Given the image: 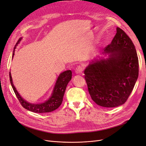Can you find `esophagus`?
I'll return each instance as SVG.
<instances>
[{"label": "esophagus", "mask_w": 146, "mask_h": 146, "mask_svg": "<svg viewBox=\"0 0 146 146\" xmlns=\"http://www.w3.org/2000/svg\"><path fill=\"white\" fill-rule=\"evenodd\" d=\"M83 70H84L83 67H82V66H77L76 69V72L77 74H80L83 71Z\"/></svg>", "instance_id": "1"}]
</instances>
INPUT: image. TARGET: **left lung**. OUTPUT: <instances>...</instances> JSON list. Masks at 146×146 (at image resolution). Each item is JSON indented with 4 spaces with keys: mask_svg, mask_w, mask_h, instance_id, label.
<instances>
[{
    "mask_svg": "<svg viewBox=\"0 0 146 146\" xmlns=\"http://www.w3.org/2000/svg\"><path fill=\"white\" fill-rule=\"evenodd\" d=\"M104 48L107 60L92 61L85 69V78L94 102L106 108L124 104L133 90L139 74L138 58L133 42L121 29Z\"/></svg>",
    "mask_w": 146,
    "mask_h": 146,
    "instance_id": "1",
    "label": "left lung"
}]
</instances>
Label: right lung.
<instances>
[{
  "instance_id": "add662e5",
  "label": "right lung",
  "mask_w": 146,
  "mask_h": 146,
  "mask_svg": "<svg viewBox=\"0 0 146 146\" xmlns=\"http://www.w3.org/2000/svg\"><path fill=\"white\" fill-rule=\"evenodd\" d=\"M21 38H20L14 47V50L13 53V57L15 54V49L16 48L17 44L19 42ZM72 78V72L70 70H66L61 73L60 76L57 79L56 84L54 87V91H53L52 94L50 98L48 99L44 103L40 104H32L30 103H28L27 101L24 100L21 98L19 94L17 92L15 86L13 85L12 78L11 76V73L10 72V80L13 90L14 91L18 99L20 104L23 107L27 109L30 111L37 113H48L54 111L56 109L58 108L62 103L63 98L64 94V92L66 90V86H67L68 83L70 80Z\"/></svg>"
}]
</instances>
